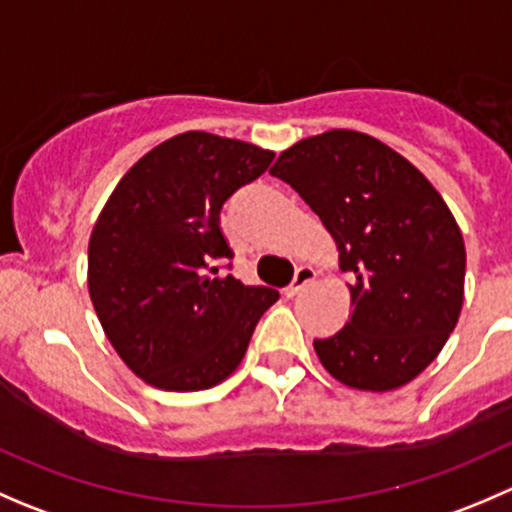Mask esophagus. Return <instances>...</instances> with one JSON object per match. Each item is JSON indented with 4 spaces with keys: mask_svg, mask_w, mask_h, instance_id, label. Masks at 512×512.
Here are the masks:
<instances>
[{
    "mask_svg": "<svg viewBox=\"0 0 512 512\" xmlns=\"http://www.w3.org/2000/svg\"><path fill=\"white\" fill-rule=\"evenodd\" d=\"M314 277H317V272H314V267H299L297 272H294V280H292V285L289 287H285V294L287 297H297L299 292H302L304 287L309 285V282H314Z\"/></svg>",
    "mask_w": 512,
    "mask_h": 512,
    "instance_id": "esophagus-1",
    "label": "esophagus"
}]
</instances>
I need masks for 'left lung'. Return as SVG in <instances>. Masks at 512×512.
<instances>
[{
	"mask_svg": "<svg viewBox=\"0 0 512 512\" xmlns=\"http://www.w3.org/2000/svg\"><path fill=\"white\" fill-rule=\"evenodd\" d=\"M270 173L319 215L339 270L354 277L349 322L314 339L324 369L349 389L379 394L414 381L463 307L466 245L446 200L401 153L347 128L302 138Z\"/></svg>",
	"mask_w": 512,
	"mask_h": 512,
	"instance_id": "obj_1",
	"label": "left lung"
}]
</instances>
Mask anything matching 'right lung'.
Segmentation results:
<instances>
[{"mask_svg":"<svg viewBox=\"0 0 512 512\" xmlns=\"http://www.w3.org/2000/svg\"><path fill=\"white\" fill-rule=\"evenodd\" d=\"M275 153L185 131L158 143L108 195L89 237V297L123 364L163 391H203L240 366L280 299L218 265L232 257L220 210Z\"/></svg>","mask_w":512,"mask_h":512,"instance_id":"1","label":"right lung"}]
</instances>
